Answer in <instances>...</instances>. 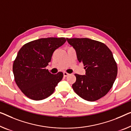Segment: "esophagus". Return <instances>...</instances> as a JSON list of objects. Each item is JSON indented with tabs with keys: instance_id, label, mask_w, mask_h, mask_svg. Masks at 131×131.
<instances>
[{
	"instance_id": "esophagus-1",
	"label": "esophagus",
	"mask_w": 131,
	"mask_h": 131,
	"mask_svg": "<svg viewBox=\"0 0 131 131\" xmlns=\"http://www.w3.org/2000/svg\"><path fill=\"white\" fill-rule=\"evenodd\" d=\"M69 75V74L68 73H67V72H63V76H64V77H68V76Z\"/></svg>"
}]
</instances>
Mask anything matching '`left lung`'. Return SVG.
Instances as JSON below:
<instances>
[{
  "label": "left lung",
  "mask_w": 131,
  "mask_h": 131,
  "mask_svg": "<svg viewBox=\"0 0 131 131\" xmlns=\"http://www.w3.org/2000/svg\"><path fill=\"white\" fill-rule=\"evenodd\" d=\"M75 48L78 60L82 62L86 75L75 74L77 80L72 88L88 101H95L105 96L115 81L118 66L112 52L106 45L88 38H66Z\"/></svg>",
  "instance_id": "8db88e82"
}]
</instances>
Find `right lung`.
<instances>
[{"label":"right lung","mask_w":131,"mask_h":131,"mask_svg":"<svg viewBox=\"0 0 131 131\" xmlns=\"http://www.w3.org/2000/svg\"><path fill=\"white\" fill-rule=\"evenodd\" d=\"M66 40L65 38H41L27 43L19 50L13 72L16 83L25 96L39 101L53 93L63 74L53 75L46 67L54 50Z\"/></svg>","instance_id":"1"}]
</instances>
